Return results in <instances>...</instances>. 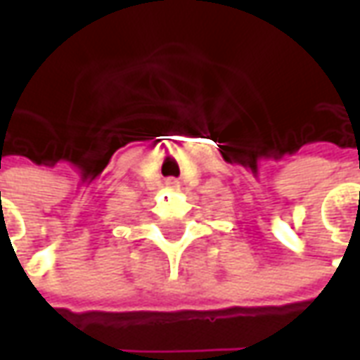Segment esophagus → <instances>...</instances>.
<instances>
[{"mask_svg":"<svg viewBox=\"0 0 360 360\" xmlns=\"http://www.w3.org/2000/svg\"><path fill=\"white\" fill-rule=\"evenodd\" d=\"M165 185H167V187H179V183L175 179H167L165 181Z\"/></svg>","mask_w":360,"mask_h":360,"instance_id":"34e87169","label":"esophagus"}]
</instances>
